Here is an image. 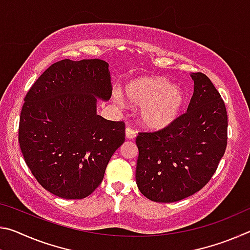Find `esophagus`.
I'll list each match as a JSON object with an SVG mask.
<instances>
[{"instance_id":"1","label":"esophagus","mask_w":250,"mask_h":250,"mask_svg":"<svg viewBox=\"0 0 250 250\" xmlns=\"http://www.w3.org/2000/svg\"><path fill=\"white\" fill-rule=\"evenodd\" d=\"M135 135H137V133H135V131L133 129L131 128H126L125 129V138L129 139V140H131V139H134Z\"/></svg>"}]
</instances>
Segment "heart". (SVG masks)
Wrapping results in <instances>:
<instances>
[{"label":"heart","instance_id":"b5f03b06","mask_svg":"<svg viewBox=\"0 0 250 250\" xmlns=\"http://www.w3.org/2000/svg\"><path fill=\"white\" fill-rule=\"evenodd\" d=\"M125 98L140 105L141 124L151 130H160L173 124L185 104V94L163 77H142L126 84ZM122 103V96L116 94Z\"/></svg>","mask_w":250,"mask_h":250}]
</instances>
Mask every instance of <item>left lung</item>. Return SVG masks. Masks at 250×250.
<instances>
[{"mask_svg":"<svg viewBox=\"0 0 250 250\" xmlns=\"http://www.w3.org/2000/svg\"><path fill=\"white\" fill-rule=\"evenodd\" d=\"M191 77L194 94L184 115L167 128L135 139V182L153 202H177L200 191L225 153V104L206 75L192 73Z\"/></svg>","mask_w":250,"mask_h":250,"instance_id":"obj_1","label":"left lung"}]
</instances>
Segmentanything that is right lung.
<instances>
[{"mask_svg": "<svg viewBox=\"0 0 250 250\" xmlns=\"http://www.w3.org/2000/svg\"><path fill=\"white\" fill-rule=\"evenodd\" d=\"M112 84L101 59H62L46 69L28 90L20 118L19 142L39 183L66 200L89 196L125 142V124L97 113Z\"/></svg>", "mask_w": 250, "mask_h": 250, "instance_id": "add662e5", "label": "right lung"}]
</instances>
